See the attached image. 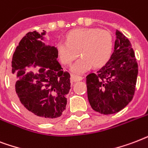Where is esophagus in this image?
Here are the masks:
<instances>
[{"label":"esophagus","mask_w":148,"mask_h":148,"mask_svg":"<svg viewBox=\"0 0 148 148\" xmlns=\"http://www.w3.org/2000/svg\"><path fill=\"white\" fill-rule=\"evenodd\" d=\"M82 79V76H79V75H72L71 76V80L73 82H76V81H80V80Z\"/></svg>","instance_id":"obj_1"}]
</instances>
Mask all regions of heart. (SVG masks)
<instances>
[{
    "label": "heart",
    "instance_id": "obj_1",
    "mask_svg": "<svg viewBox=\"0 0 148 148\" xmlns=\"http://www.w3.org/2000/svg\"><path fill=\"white\" fill-rule=\"evenodd\" d=\"M113 46L111 33L99 28H79L69 33L66 41L57 44V52L62 63L69 66L82 57L72 67V72L81 74L91 67H100L107 62Z\"/></svg>",
    "mask_w": 148,
    "mask_h": 148
}]
</instances>
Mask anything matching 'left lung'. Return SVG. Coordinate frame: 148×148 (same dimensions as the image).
Listing matches in <instances>:
<instances>
[{
    "instance_id": "8db88e82",
    "label": "left lung",
    "mask_w": 148,
    "mask_h": 148,
    "mask_svg": "<svg viewBox=\"0 0 148 148\" xmlns=\"http://www.w3.org/2000/svg\"><path fill=\"white\" fill-rule=\"evenodd\" d=\"M109 61L86 76L87 96L92 110L108 115L123 110L133 99L138 66L130 41L121 32Z\"/></svg>"
}]
</instances>
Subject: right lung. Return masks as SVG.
<instances>
[{
	"instance_id": "obj_1",
	"label": "right lung",
	"mask_w": 148,
	"mask_h": 148,
	"mask_svg": "<svg viewBox=\"0 0 148 148\" xmlns=\"http://www.w3.org/2000/svg\"><path fill=\"white\" fill-rule=\"evenodd\" d=\"M45 34L28 32L13 55L11 73L17 103L25 113L38 122H49L66 110L70 74L57 61L55 47L39 40Z\"/></svg>"
}]
</instances>
